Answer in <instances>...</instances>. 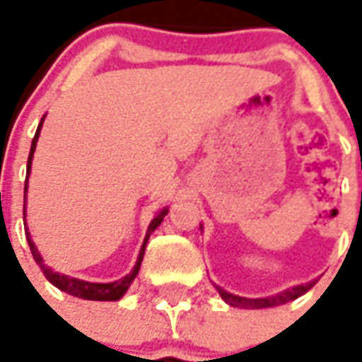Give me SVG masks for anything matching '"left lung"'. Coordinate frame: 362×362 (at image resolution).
<instances>
[{
	"label": "left lung",
	"mask_w": 362,
	"mask_h": 362,
	"mask_svg": "<svg viewBox=\"0 0 362 362\" xmlns=\"http://www.w3.org/2000/svg\"><path fill=\"white\" fill-rule=\"evenodd\" d=\"M201 227V231H203V226ZM212 286L216 287V291L220 293V297L226 300L229 306H235V308H247V310H259V308H272V306H280V304H286L289 300H295L300 295H304L306 291H310L312 287L315 286L314 281H308V284H300V286H295L291 289H286V291L276 293V295H270V297H261V298H247V297H240V295H235V293L226 291L223 287H220L218 284L212 281Z\"/></svg>",
	"instance_id": "8db88e82"
}]
</instances>
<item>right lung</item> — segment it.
I'll use <instances>...</instances> for the list:
<instances>
[{
	"label": "right lung",
	"instance_id": "1",
	"mask_svg": "<svg viewBox=\"0 0 362 362\" xmlns=\"http://www.w3.org/2000/svg\"><path fill=\"white\" fill-rule=\"evenodd\" d=\"M42 122H45V116H42L41 124H39V127H37V131H35V136H33V141H31L30 158H28V170H25L24 199H28V178H30V175H31V163H33V153H35L37 141H39V135H41ZM167 212H169V209L165 206V209L159 210L158 214H156V218L150 221V226H148V231H146V237H144V242H142V246H141V252H139V257H136V261H135V267H133V270H131L129 274H125L124 278H120V280H116V281H107V284H101V281L78 280V278H73V276L56 272V270L50 269L48 264H45V259L41 257V253H39V250H37L35 242L31 240L28 223H24L25 238H28L31 255H33V259H35V263L41 267L42 274L47 276V280L50 281L52 286H56L64 293H69V295H73V297L84 298V300H120L125 293H127V289L131 287L133 280L136 278L139 270H141L142 257H144V250H146V244H148V240H150V235H152V233L156 231L159 226H161V221H163V218L167 216ZM24 221H25V206H24Z\"/></svg>",
	"mask_w": 362,
	"mask_h": 362
}]
</instances>
